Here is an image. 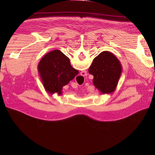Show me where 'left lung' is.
<instances>
[{
	"label": "left lung",
	"instance_id": "8db88e82",
	"mask_svg": "<svg viewBox=\"0 0 155 155\" xmlns=\"http://www.w3.org/2000/svg\"><path fill=\"white\" fill-rule=\"evenodd\" d=\"M88 72L93 75L94 87L102 94H109L116 89L122 73V65L113 53L103 51L94 58Z\"/></svg>",
	"mask_w": 155,
	"mask_h": 155
}]
</instances>
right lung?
Segmentation results:
<instances>
[{
  "mask_svg": "<svg viewBox=\"0 0 155 155\" xmlns=\"http://www.w3.org/2000/svg\"><path fill=\"white\" fill-rule=\"evenodd\" d=\"M42 83L47 93L62 94V87L68 84L78 71L72 68L69 58L59 50L46 54L38 65Z\"/></svg>",
  "mask_w": 155,
  "mask_h": 155,
  "instance_id": "add662e5",
  "label": "right lung"
}]
</instances>
